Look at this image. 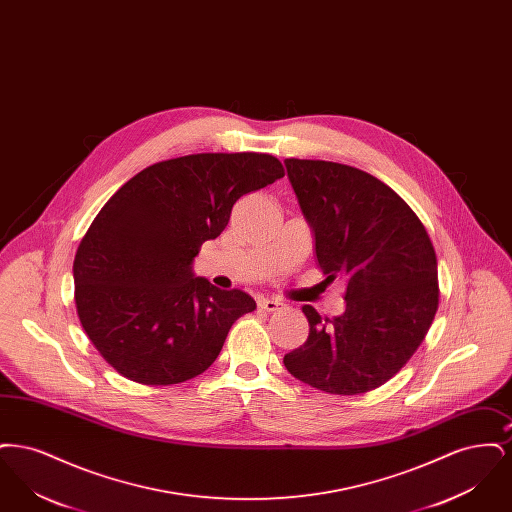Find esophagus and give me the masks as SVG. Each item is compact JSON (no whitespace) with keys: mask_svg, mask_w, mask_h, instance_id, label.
<instances>
[{"mask_svg":"<svg viewBox=\"0 0 512 512\" xmlns=\"http://www.w3.org/2000/svg\"><path fill=\"white\" fill-rule=\"evenodd\" d=\"M257 305H259V309H263V311H267V313H274V311L282 309L284 303H280L278 299H265V297H261V299L257 301Z\"/></svg>","mask_w":512,"mask_h":512,"instance_id":"34e87169","label":"esophagus"}]
</instances>
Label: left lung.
Instances as JSON below:
<instances>
[{"mask_svg":"<svg viewBox=\"0 0 512 512\" xmlns=\"http://www.w3.org/2000/svg\"><path fill=\"white\" fill-rule=\"evenodd\" d=\"M284 163L313 226L318 265L326 280L347 282L340 317L303 305L309 338L284 365L326 393L376 390L407 365L436 317V249L413 209L376 176L332 161Z\"/></svg>","mask_w":512,"mask_h":512,"instance_id":"left-lung-1","label":"left lung"}]
</instances>
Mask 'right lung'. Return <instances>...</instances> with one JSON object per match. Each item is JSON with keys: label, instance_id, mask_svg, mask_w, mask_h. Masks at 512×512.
I'll return each mask as SVG.
<instances>
[{"label": "right lung", "instance_id": "right-lung-1", "mask_svg": "<svg viewBox=\"0 0 512 512\" xmlns=\"http://www.w3.org/2000/svg\"><path fill=\"white\" fill-rule=\"evenodd\" d=\"M284 174L268 153H195L138 172L101 207L74 255V303L119 374L171 386L215 363L232 324L257 305L194 278L192 261L242 195Z\"/></svg>", "mask_w": 512, "mask_h": 512}]
</instances>
